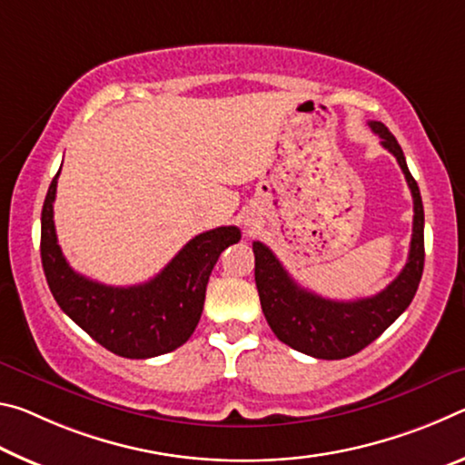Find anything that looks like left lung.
<instances>
[{
  "instance_id": "1",
  "label": "left lung",
  "mask_w": 465,
  "mask_h": 465,
  "mask_svg": "<svg viewBox=\"0 0 465 465\" xmlns=\"http://www.w3.org/2000/svg\"><path fill=\"white\" fill-rule=\"evenodd\" d=\"M369 125L381 138V146L391 152L400 169L404 171L414 200L412 241L408 262L400 276L385 291L369 299L330 301L296 284L270 247L260 241L253 242L255 284L272 331L286 346L313 359L340 361L367 348L408 309L422 278L424 208L420 189L410 174L404 152L390 129L379 121H371Z\"/></svg>"
}]
</instances>
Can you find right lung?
<instances>
[{
	"label": "right lung",
	"instance_id": "1",
	"mask_svg": "<svg viewBox=\"0 0 465 465\" xmlns=\"http://www.w3.org/2000/svg\"><path fill=\"white\" fill-rule=\"evenodd\" d=\"M57 177L59 173L43 203L41 260L61 311L124 359H152L185 344L202 317L210 273L220 253L239 242V228L218 226L197 234L148 282L106 286L74 272L61 253L53 223Z\"/></svg>",
	"mask_w": 465,
	"mask_h": 465
}]
</instances>
